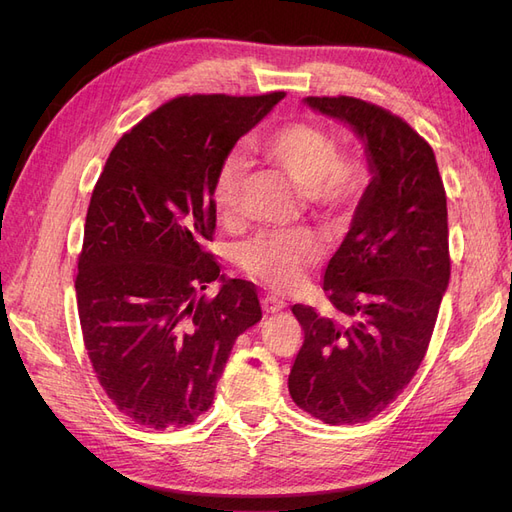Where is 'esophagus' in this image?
<instances>
[{"label":"esophagus","mask_w":512,"mask_h":512,"mask_svg":"<svg viewBox=\"0 0 512 512\" xmlns=\"http://www.w3.org/2000/svg\"><path fill=\"white\" fill-rule=\"evenodd\" d=\"M262 309H265L267 314H275V312H282V309L286 307V303L284 301H280V299H275V297H262Z\"/></svg>","instance_id":"34e87169"}]
</instances>
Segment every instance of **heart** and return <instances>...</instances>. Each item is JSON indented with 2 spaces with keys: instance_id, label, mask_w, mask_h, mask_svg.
Listing matches in <instances>:
<instances>
[{
  "instance_id": "obj_1",
  "label": "heart",
  "mask_w": 512,
  "mask_h": 512,
  "mask_svg": "<svg viewBox=\"0 0 512 512\" xmlns=\"http://www.w3.org/2000/svg\"><path fill=\"white\" fill-rule=\"evenodd\" d=\"M262 156L297 181L312 207L337 213L352 207L365 188V164L352 151H339L337 138L316 121H286L258 141ZM250 160L232 151L211 185V203L224 226H235L250 181ZM322 256L312 232H260L237 250L239 267L273 292L297 290Z\"/></svg>"
}]
</instances>
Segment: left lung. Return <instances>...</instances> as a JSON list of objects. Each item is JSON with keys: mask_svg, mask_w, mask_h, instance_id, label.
Segmentation results:
<instances>
[{"mask_svg": "<svg viewBox=\"0 0 512 512\" xmlns=\"http://www.w3.org/2000/svg\"><path fill=\"white\" fill-rule=\"evenodd\" d=\"M363 138L374 177L324 271L333 316L292 305L303 346L288 376L294 404L329 425L365 423L421 367L451 277L446 192L425 138L386 108L309 96Z\"/></svg>", "mask_w": 512, "mask_h": 512, "instance_id": "1", "label": "left lung"}]
</instances>
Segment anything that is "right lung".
Returning <instances> with one entry per match:
<instances>
[{
    "label": "right lung",
    "mask_w": 512,
    "mask_h": 512,
    "mask_svg": "<svg viewBox=\"0 0 512 512\" xmlns=\"http://www.w3.org/2000/svg\"><path fill=\"white\" fill-rule=\"evenodd\" d=\"M282 98L168 100L119 138L91 194L74 282L83 344L138 425L185 427L207 412L232 344L262 318L254 284L220 275L205 241L215 173ZM218 276L221 292L200 295Z\"/></svg>",
    "instance_id": "add662e5"
}]
</instances>
